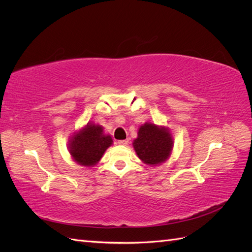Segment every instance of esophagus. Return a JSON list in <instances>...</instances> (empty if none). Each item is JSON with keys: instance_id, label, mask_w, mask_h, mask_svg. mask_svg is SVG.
I'll return each mask as SVG.
<instances>
[{"instance_id": "1", "label": "esophagus", "mask_w": 252, "mask_h": 252, "mask_svg": "<svg viewBox=\"0 0 252 252\" xmlns=\"http://www.w3.org/2000/svg\"><path fill=\"white\" fill-rule=\"evenodd\" d=\"M118 144H119V145H127V144H128V140H121V141H118Z\"/></svg>"}]
</instances>
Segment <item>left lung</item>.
Returning a JSON list of instances; mask_svg holds the SVG:
<instances>
[{
  "instance_id": "left-lung-1",
  "label": "left lung",
  "mask_w": 252,
  "mask_h": 252,
  "mask_svg": "<svg viewBox=\"0 0 252 252\" xmlns=\"http://www.w3.org/2000/svg\"><path fill=\"white\" fill-rule=\"evenodd\" d=\"M136 156L149 166L165 163L172 154L173 136L166 126H158L150 122L140 126L138 138L132 142Z\"/></svg>"
}]
</instances>
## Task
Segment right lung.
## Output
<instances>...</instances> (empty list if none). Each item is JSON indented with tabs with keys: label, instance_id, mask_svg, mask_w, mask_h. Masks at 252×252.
I'll list each match as a JSON object with an SVG mask.
<instances>
[{
	"label": "right lung",
	"instance_id": "1",
	"mask_svg": "<svg viewBox=\"0 0 252 252\" xmlns=\"http://www.w3.org/2000/svg\"><path fill=\"white\" fill-rule=\"evenodd\" d=\"M112 144L111 135L105 133L104 127L90 122L71 134L68 151L75 163L90 168L100 162Z\"/></svg>",
	"mask_w": 252,
	"mask_h": 252
}]
</instances>
